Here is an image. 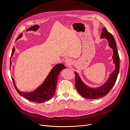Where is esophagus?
I'll list each match as a JSON object with an SVG mask.
<instances>
[{
	"label": "esophagus",
	"instance_id": "34e87169",
	"mask_svg": "<svg viewBox=\"0 0 130 130\" xmlns=\"http://www.w3.org/2000/svg\"><path fill=\"white\" fill-rule=\"evenodd\" d=\"M65 62H66L67 66H69L71 64L72 61L69 60V59H66V60H65Z\"/></svg>",
	"mask_w": 130,
	"mask_h": 130
}]
</instances>
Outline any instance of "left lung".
<instances>
[{"label":"left lung","mask_w":130,"mask_h":130,"mask_svg":"<svg viewBox=\"0 0 130 130\" xmlns=\"http://www.w3.org/2000/svg\"><path fill=\"white\" fill-rule=\"evenodd\" d=\"M101 38L107 39L109 46L112 48L113 50L112 58L113 59V62L116 65V68L115 70L110 74L108 79L106 83L103 86L97 88H92L87 87L82 81L78 74L76 72H74L75 75V85L76 88L78 93L86 99H96L107 95L115 85L119 72L120 58L115 38L111 33L108 32L106 27H104L103 29V32L101 35Z\"/></svg>","instance_id":"left-lung-1"}]
</instances>
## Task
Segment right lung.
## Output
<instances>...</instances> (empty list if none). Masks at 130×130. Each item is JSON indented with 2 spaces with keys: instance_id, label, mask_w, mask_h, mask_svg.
<instances>
[{
  "instance_id": "1",
  "label": "right lung",
  "mask_w": 130,
  "mask_h": 130,
  "mask_svg": "<svg viewBox=\"0 0 130 130\" xmlns=\"http://www.w3.org/2000/svg\"><path fill=\"white\" fill-rule=\"evenodd\" d=\"M22 36V34H21L17 38V40L20 38ZM14 51L15 48L13 47L11 57L13 56ZM11 63L12 62L10 60V67ZM65 68L66 67L62 64H57L54 67L43 84L40 87L31 93H25L19 90L15 85L14 78L12 77V79L13 82L14 88L19 94H20V95L29 101L37 103H42L49 100L53 96L54 94L55 93L58 76L61 70Z\"/></svg>"
}]
</instances>
